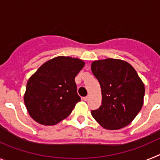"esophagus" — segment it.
<instances>
[{"mask_svg":"<svg viewBox=\"0 0 160 160\" xmlns=\"http://www.w3.org/2000/svg\"><path fill=\"white\" fill-rule=\"evenodd\" d=\"M88 99H89V96H86V97L83 98V100H84V101H87Z\"/></svg>","mask_w":160,"mask_h":160,"instance_id":"esophagus-1","label":"esophagus"}]
</instances>
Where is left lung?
Instances as JSON below:
<instances>
[{"instance_id":"8db88e82","label":"left lung","mask_w":160,"mask_h":160,"mask_svg":"<svg viewBox=\"0 0 160 160\" xmlns=\"http://www.w3.org/2000/svg\"><path fill=\"white\" fill-rule=\"evenodd\" d=\"M91 70L102 90V105L91 114L107 130L131 123L143 104L144 84L135 70L125 61L107 58L94 61Z\"/></svg>"}]
</instances>
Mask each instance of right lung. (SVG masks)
<instances>
[{"label":"right lung","instance_id":"1","mask_svg":"<svg viewBox=\"0 0 160 160\" xmlns=\"http://www.w3.org/2000/svg\"><path fill=\"white\" fill-rule=\"evenodd\" d=\"M84 65L78 58L59 56L39 67L29 78L24 95L32 119L52 126L70 115L81 100L74 78Z\"/></svg>","mask_w":160,"mask_h":160}]
</instances>
